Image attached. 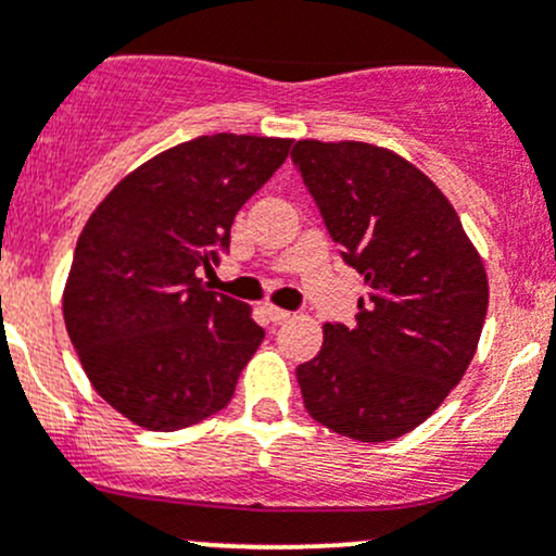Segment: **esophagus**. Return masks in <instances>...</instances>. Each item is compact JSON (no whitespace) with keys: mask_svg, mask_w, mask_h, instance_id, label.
I'll return each instance as SVG.
<instances>
[{"mask_svg":"<svg viewBox=\"0 0 556 556\" xmlns=\"http://www.w3.org/2000/svg\"><path fill=\"white\" fill-rule=\"evenodd\" d=\"M266 314H268V319H271L274 325H279V323H288V319L293 317V314H290V312H285V309H279V306H266Z\"/></svg>","mask_w":556,"mask_h":556,"instance_id":"34e87169","label":"esophagus"}]
</instances>
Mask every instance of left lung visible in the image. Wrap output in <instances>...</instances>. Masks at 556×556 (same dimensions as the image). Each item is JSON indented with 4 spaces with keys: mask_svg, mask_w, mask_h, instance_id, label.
I'll return each mask as SVG.
<instances>
[{
    "mask_svg": "<svg viewBox=\"0 0 556 556\" xmlns=\"http://www.w3.org/2000/svg\"><path fill=\"white\" fill-rule=\"evenodd\" d=\"M290 155L368 285L357 323H325L323 350L295 371L304 406L346 439L392 441L468 371L490 304L484 263L450 199L392 150L301 139Z\"/></svg>",
    "mask_w": 556,
    "mask_h": 556,
    "instance_id": "obj_1",
    "label": "left lung"
}]
</instances>
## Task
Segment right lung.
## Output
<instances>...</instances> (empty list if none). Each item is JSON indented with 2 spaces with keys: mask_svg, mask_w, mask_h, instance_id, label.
I'll use <instances>...</instances> for the list:
<instances>
[{
  "mask_svg": "<svg viewBox=\"0 0 556 556\" xmlns=\"http://www.w3.org/2000/svg\"><path fill=\"white\" fill-rule=\"evenodd\" d=\"M293 139L210 134L144 161L93 210L64 323L93 390L134 425L190 428L228 406L263 341L252 309L199 279Z\"/></svg>",
  "mask_w": 556,
  "mask_h": 556,
  "instance_id": "add662e5",
  "label": "right lung"
}]
</instances>
